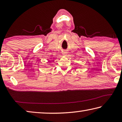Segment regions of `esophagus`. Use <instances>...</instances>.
<instances>
[{"mask_svg": "<svg viewBox=\"0 0 122 122\" xmlns=\"http://www.w3.org/2000/svg\"><path fill=\"white\" fill-rule=\"evenodd\" d=\"M67 54H68V53L67 52V51H63L62 52V55H64V56H67Z\"/></svg>", "mask_w": 122, "mask_h": 122, "instance_id": "34e87169", "label": "esophagus"}]
</instances>
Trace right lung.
<instances>
[{"label": "right lung", "mask_w": 122, "mask_h": 122, "mask_svg": "<svg viewBox=\"0 0 122 122\" xmlns=\"http://www.w3.org/2000/svg\"><path fill=\"white\" fill-rule=\"evenodd\" d=\"M49 62H51V61H50V60H49Z\"/></svg>", "instance_id": "add662e5"}]
</instances>
